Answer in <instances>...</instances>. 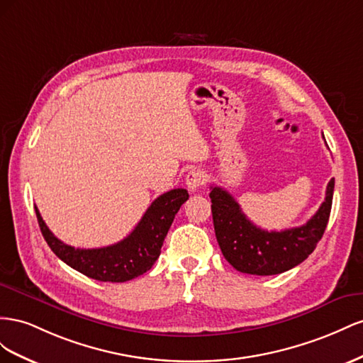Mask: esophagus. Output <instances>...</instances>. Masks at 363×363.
<instances>
[{"label": "esophagus", "instance_id": "obj_1", "mask_svg": "<svg viewBox=\"0 0 363 363\" xmlns=\"http://www.w3.org/2000/svg\"><path fill=\"white\" fill-rule=\"evenodd\" d=\"M185 184H187L189 190L191 191L199 190L205 184V172L201 169H191L185 176Z\"/></svg>", "mask_w": 363, "mask_h": 363}]
</instances>
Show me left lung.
I'll return each mask as SVG.
<instances>
[{
	"label": "left lung",
	"instance_id": "8db88e82",
	"mask_svg": "<svg viewBox=\"0 0 363 363\" xmlns=\"http://www.w3.org/2000/svg\"><path fill=\"white\" fill-rule=\"evenodd\" d=\"M333 190L335 179H331L325 201L307 223L284 231H266L247 219L230 193L211 185L216 239L226 262L237 271L251 275H277L303 263L325 231Z\"/></svg>",
	"mask_w": 363,
	"mask_h": 363
}]
</instances>
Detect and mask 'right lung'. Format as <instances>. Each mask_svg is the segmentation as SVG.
I'll return each instance as SVG.
<instances>
[{
    "instance_id": "1",
    "label": "right lung",
    "mask_w": 363,
    "mask_h": 363,
    "mask_svg": "<svg viewBox=\"0 0 363 363\" xmlns=\"http://www.w3.org/2000/svg\"><path fill=\"white\" fill-rule=\"evenodd\" d=\"M187 199L189 191L185 189H174L161 194L152 202L135 230L126 239L111 246L96 247V250H79V247L60 242L48 230L38 206H35V211L40 233L51 251L62 262L92 279L124 283L147 272L158 260L161 246L174 216Z\"/></svg>"
}]
</instances>
